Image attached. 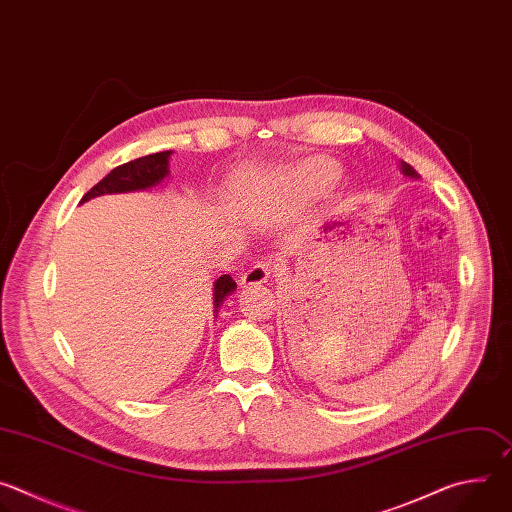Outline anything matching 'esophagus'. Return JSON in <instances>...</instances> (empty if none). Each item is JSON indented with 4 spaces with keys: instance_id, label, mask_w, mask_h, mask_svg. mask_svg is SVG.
I'll list each match as a JSON object with an SVG mask.
<instances>
[{
    "instance_id": "34e87169",
    "label": "esophagus",
    "mask_w": 512,
    "mask_h": 512,
    "mask_svg": "<svg viewBox=\"0 0 512 512\" xmlns=\"http://www.w3.org/2000/svg\"><path fill=\"white\" fill-rule=\"evenodd\" d=\"M271 275V265L269 263H257L253 265L243 277H241V285L243 287H251V285H261L269 279Z\"/></svg>"
}]
</instances>
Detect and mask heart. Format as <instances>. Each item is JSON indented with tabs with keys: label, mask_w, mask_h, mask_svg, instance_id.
<instances>
[{
	"label": "heart",
	"mask_w": 512,
	"mask_h": 512,
	"mask_svg": "<svg viewBox=\"0 0 512 512\" xmlns=\"http://www.w3.org/2000/svg\"><path fill=\"white\" fill-rule=\"evenodd\" d=\"M308 180H312V182H318L322 176H320V172H316V170H308V176H306ZM265 186V182L263 180H259V178H253V180H249L247 184H245V194L251 198V196H255V194H259L261 192V188Z\"/></svg>",
	"instance_id": "heart-1"
}]
</instances>
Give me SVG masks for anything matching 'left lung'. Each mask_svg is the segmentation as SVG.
I'll list each match as a JSON object with an SVG mask.
<instances>
[{"label": "left lung", "mask_w": 512, "mask_h": 512, "mask_svg": "<svg viewBox=\"0 0 512 512\" xmlns=\"http://www.w3.org/2000/svg\"><path fill=\"white\" fill-rule=\"evenodd\" d=\"M401 172H403V176H407V178H419V174H417L409 164H405V162H401Z\"/></svg>", "instance_id": "1"}]
</instances>
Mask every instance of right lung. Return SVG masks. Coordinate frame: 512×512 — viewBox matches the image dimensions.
Instances as JSON below:
<instances>
[{"label": "right lung", "mask_w": 512, "mask_h": 512, "mask_svg": "<svg viewBox=\"0 0 512 512\" xmlns=\"http://www.w3.org/2000/svg\"><path fill=\"white\" fill-rule=\"evenodd\" d=\"M170 152H158L137 158L133 162H127L123 166H117L111 170L97 186H93L81 200L89 202L91 198L103 196V194H123V192H139V190H150L158 184H162L168 174H170ZM237 289V283L231 275H221L214 281V291H212V306H214V318L221 310L223 302L233 294Z\"/></svg>", "instance_id": "1"}]
</instances>
